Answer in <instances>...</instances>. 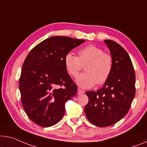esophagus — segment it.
Listing matches in <instances>:
<instances>
[{"label":"esophagus","instance_id":"1","mask_svg":"<svg viewBox=\"0 0 147 147\" xmlns=\"http://www.w3.org/2000/svg\"><path fill=\"white\" fill-rule=\"evenodd\" d=\"M84 93V91L82 90L80 88H78V91H77V94H82Z\"/></svg>","mask_w":147,"mask_h":147}]
</instances>
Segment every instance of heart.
Listing matches in <instances>:
<instances>
[{
	"mask_svg": "<svg viewBox=\"0 0 147 147\" xmlns=\"http://www.w3.org/2000/svg\"><path fill=\"white\" fill-rule=\"evenodd\" d=\"M78 57L71 52L65 55L64 65L70 75L75 77L85 65L86 72L81 73L76 78L77 84L83 88H89L102 84L108 79L113 69V59L110 55L98 46L88 45L78 51Z\"/></svg>",
	"mask_w": 147,
	"mask_h": 147,
	"instance_id": "heart-1",
	"label": "heart"
}]
</instances>
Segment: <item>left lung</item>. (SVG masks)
<instances>
[{
	"label": "left lung",
	"mask_w": 147,
	"mask_h": 147,
	"mask_svg": "<svg viewBox=\"0 0 147 147\" xmlns=\"http://www.w3.org/2000/svg\"><path fill=\"white\" fill-rule=\"evenodd\" d=\"M113 59V69L108 79L97 91H88V102L84 112L96 126L108 127L127 113L135 96V73L132 61L121 45L104 41Z\"/></svg>",
	"instance_id": "obj_1"
}]
</instances>
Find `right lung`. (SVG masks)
<instances>
[{
	"instance_id": "add662e5",
	"label": "right lung",
	"mask_w": 147,
	"mask_h": 147,
	"mask_svg": "<svg viewBox=\"0 0 147 147\" xmlns=\"http://www.w3.org/2000/svg\"><path fill=\"white\" fill-rule=\"evenodd\" d=\"M84 42L53 36L39 43L26 57L19 81L21 101L26 114L38 125L47 127L57 123L64 115L65 102L77 93L64 58Z\"/></svg>"
}]
</instances>
